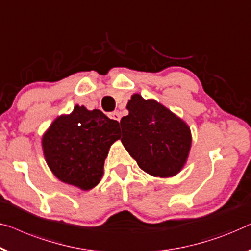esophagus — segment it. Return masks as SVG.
Returning a JSON list of instances; mask_svg holds the SVG:
<instances>
[{"instance_id":"esophagus-1","label":"esophagus","mask_w":251,"mask_h":251,"mask_svg":"<svg viewBox=\"0 0 251 251\" xmlns=\"http://www.w3.org/2000/svg\"><path fill=\"white\" fill-rule=\"evenodd\" d=\"M110 118L115 120V121L120 122V120H121V114H120L119 112H113V113L110 114Z\"/></svg>"}]
</instances>
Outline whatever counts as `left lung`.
<instances>
[{
    "label": "left lung",
    "mask_w": 251,
    "mask_h": 251,
    "mask_svg": "<svg viewBox=\"0 0 251 251\" xmlns=\"http://www.w3.org/2000/svg\"><path fill=\"white\" fill-rule=\"evenodd\" d=\"M129 114L120 121L121 141L145 172L156 177L176 176L186 165L192 137L189 126L164 105L133 94Z\"/></svg>",
    "instance_id": "left-lung-1"
}]
</instances>
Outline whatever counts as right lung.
Masks as SVG:
<instances>
[{"instance_id": "1", "label": "right lung", "mask_w": 251, "mask_h": 251, "mask_svg": "<svg viewBox=\"0 0 251 251\" xmlns=\"http://www.w3.org/2000/svg\"><path fill=\"white\" fill-rule=\"evenodd\" d=\"M120 139L119 122L100 110L75 105L59 115L42 137L50 170L62 182L87 191L100 183L112 144Z\"/></svg>"}]
</instances>
